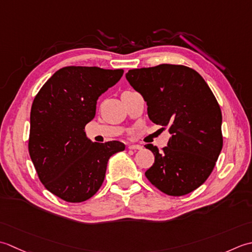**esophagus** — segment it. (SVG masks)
Segmentation results:
<instances>
[{"mask_svg":"<svg viewBox=\"0 0 252 252\" xmlns=\"http://www.w3.org/2000/svg\"><path fill=\"white\" fill-rule=\"evenodd\" d=\"M128 149H129V150H141L142 147L140 145H129L128 146Z\"/></svg>","mask_w":252,"mask_h":252,"instance_id":"34e87169","label":"esophagus"}]
</instances>
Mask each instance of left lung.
Here are the masks:
<instances>
[{
  "instance_id": "1",
  "label": "left lung",
  "mask_w": 252,
  "mask_h": 252,
  "mask_svg": "<svg viewBox=\"0 0 252 252\" xmlns=\"http://www.w3.org/2000/svg\"><path fill=\"white\" fill-rule=\"evenodd\" d=\"M126 79L147 102L149 119L172 135L161 152L146 146L155 155L146 177L168 196L193 191L212 173L223 147L222 112L213 92L183 65L130 69Z\"/></svg>"
}]
</instances>
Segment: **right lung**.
I'll list each match as a JSON object with an SVG mask.
<instances>
[{"label":"right lung","mask_w":252,"mask_h":252,"mask_svg":"<svg viewBox=\"0 0 252 252\" xmlns=\"http://www.w3.org/2000/svg\"><path fill=\"white\" fill-rule=\"evenodd\" d=\"M123 69L67 66L48 79L30 112L29 155L43 186L67 202H83L99 190L107 161L125 145L92 142L85 126L94 120L99 96Z\"/></svg>","instance_id":"add662e5"}]
</instances>
